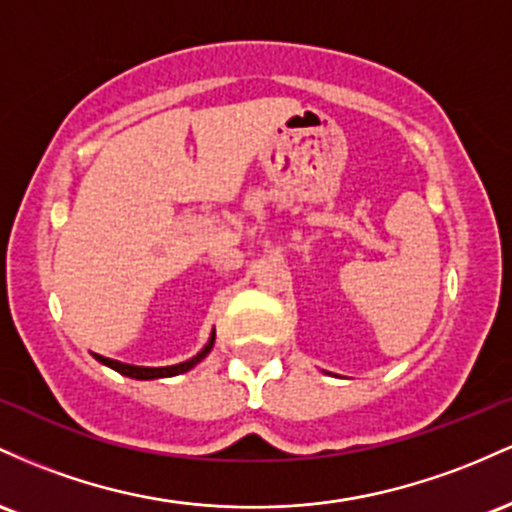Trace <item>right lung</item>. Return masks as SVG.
Masks as SVG:
<instances>
[{"mask_svg":"<svg viewBox=\"0 0 512 512\" xmlns=\"http://www.w3.org/2000/svg\"><path fill=\"white\" fill-rule=\"evenodd\" d=\"M212 346H215V333H212V338L208 341V346L200 350V353L195 355V358L186 360V363L171 365V367H137V365H125V363H118V360L103 358V355H94V358L99 360V363L111 367V370L120 372V375L132 377V380H157V377H174V375H181V372H188L193 365H198L200 360H203L205 355L210 353Z\"/></svg>","mask_w":512,"mask_h":512,"instance_id":"obj_1","label":"right lung"}]
</instances>
